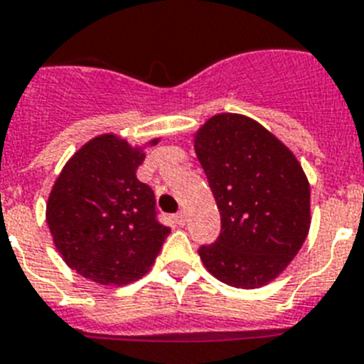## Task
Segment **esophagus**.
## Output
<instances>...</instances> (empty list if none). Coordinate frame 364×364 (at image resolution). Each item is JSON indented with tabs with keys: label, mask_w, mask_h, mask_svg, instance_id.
Listing matches in <instances>:
<instances>
[{
	"label": "esophagus",
	"mask_w": 364,
	"mask_h": 364,
	"mask_svg": "<svg viewBox=\"0 0 364 364\" xmlns=\"http://www.w3.org/2000/svg\"><path fill=\"white\" fill-rule=\"evenodd\" d=\"M173 220H176V224L181 225V228L185 225V222H187V220H185V213H183V210L181 213H177V215L173 216Z\"/></svg>",
	"instance_id": "34e87169"
}]
</instances>
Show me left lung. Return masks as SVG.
I'll list each match as a JSON object with an SVG mask.
<instances>
[{
	"label": "left lung",
	"instance_id": "1",
	"mask_svg": "<svg viewBox=\"0 0 364 364\" xmlns=\"http://www.w3.org/2000/svg\"><path fill=\"white\" fill-rule=\"evenodd\" d=\"M222 220L203 267L225 285L259 289L276 279L304 246L311 188L291 149L244 114L210 116L194 135Z\"/></svg>",
	"mask_w": 364,
	"mask_h": 364
}]
</instances>
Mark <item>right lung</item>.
I'll use <instances>...</instances> for the list:
<instances>
[{"label":"right lung","instance_id":"obj_1","mask_svg":"<svg viewBox=\"0 0 364 364\" xmlns=\"http://www.w3.org/2000/svg\"><path fill=\"white\" fill-rule=\"evenodd\" d=\"M144 157L142 146L105 133L81 146L55 179L46 203L55 248L94 283L122 287L142 277L170 233L157 220L154 191L136 179Z\"/></svg>","mask_w":364,"mask_h":364}]
</instances>
